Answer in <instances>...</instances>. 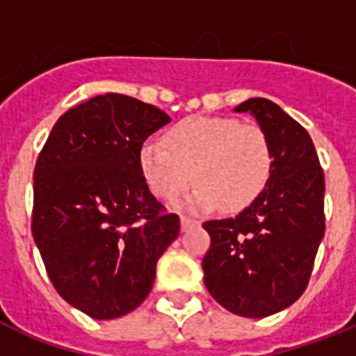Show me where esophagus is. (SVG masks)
Here are the masks:
<instances>
[{
	"label": "esophagus",
	"instance_id": "esophagus-1",
	"mask_svg": "<svg viewBox=\"0 0 356 356\" xmlns=\"http://www.w3.org/2000/svg\"><path fill=\"white\" fill-rule=\"evenodd\" d=\"M195 225H197V222H195V220H190V218H181V231H188V229H192V227H195Z\"/></svg>",
	"mask_w": 356,
	"mask_h": 356
}]
</instances>
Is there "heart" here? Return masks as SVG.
Here are the masks:
<instances>
[{
    "mask_svg": "<svg viewBox=\"0 0 356 356\" xmlns=\"http://www.w3.org/2000/svg\"><path fill=\"white\" fill-rule=\"evenodd\" d=\"M164 145L145 142L140 170L151 192L177 200L194 179L200 184L186 207L240 212L259 200L271 175V149L264 131L251 123L216 116H190L173 125Z\"/></svg>",
    "mask_w": 356,
    "mask_h": 356,
    "instance_id": "1",
    "label": "heart"
}]
</instances>
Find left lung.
<instances>
[{
	"instance_id": "obj_1",
	"label": "left lung",
	"mask_w": 356,
	"mask_h": 356,
	"mask_svg": "<svg viewBox=\"0 0 356 356\" xmlns=\"http://www.w3.org/2000/svg\"><path fill=\"white\" fill-rule=\"evenodd\" d=\"M234 113L251 114L268 136L271 175L238 216L203 223L211 234L203 279L229 312L266 318L296 303L307 288L325 234V177L310 134L279 105L251 97Z\"/></svg>"
}]
</instances>
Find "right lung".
<instances>
[{
  "label": "right lung",
  "mask_w": 356,
  "mask_h": 356,
  "mask_svg": "<svg viewBox=\"0 0 356 356\" xmlns=\"http://www.w3.org/2000/svg\"><path fill=\"white\" fill-rule=\"evenodd\" d=\"M134 97L96 96L53 125L33 175V238L53 286L94 320L129 314L179 236L140 170L145 138L170 123Z\"/></svg>",
  "instance_id": "1"
}]
</instances>
